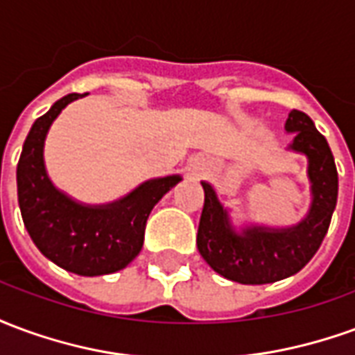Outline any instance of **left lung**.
Segmentation results:
<instances>
[{
	"label": "left lung",
	"instance_id": "8db88e82",
	"mask_svg": "<svg viewBox=\"0 0 355 355\" xmlns=\"http://www.w3.org/2000/svg\"><path fill=\"white\" fill-rule=\"evenodd\" d=\"M285 131L295 135L287 150L308 159L306 175L312 201L306 216L297 224L285 228L245 224L236 228L215 188L201 182L205 203L198 228V251L226 279L264 285L295 275L310 262L329 230L338 196V175L331 148L304 112L291 110Z\"/></svg>",
	"mask_w": 355,
	"mask_h": 355
}]
</instances>
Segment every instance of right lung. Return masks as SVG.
Masks as SVG:
<instances>
[{"mask_svg":"<svg viewBox=\"0 0 355 355\" xmlns=\"http://www.w3.org/2000/svg\"><path fill=\"white\" fill-rule=\"evenodd\" d=\"M80 96L66 94L35 119L22 146L17 188L22 220L35 247L57 266L93 277L123 270L140 253L152 209L182 177L150 178L102 205L81 203L58 190L45 169L43 148L53 121Z\"/></svg>","mask_w":355,"mask_h":355,"instance_id":"right-lung-1","label":"right lung"}]
</instances>
